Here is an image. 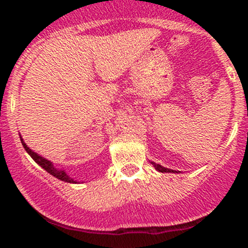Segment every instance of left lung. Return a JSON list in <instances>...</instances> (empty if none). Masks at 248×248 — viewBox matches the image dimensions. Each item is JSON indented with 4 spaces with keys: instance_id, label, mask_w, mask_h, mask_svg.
Here are the masks:
<instances>
[{
    "instance_id": "obj_1",
    "label": "left lung",
    "mask_w": 248,
    "mask_h": 248,
    "mask_svg": "<svg viewBox=\"0 0 248 248\" xmlns=\"http://www.w3.org/2000/svg\"><path fill=\"white\" fill-rule=\"evenodd\" d=\"M152 163H153V162H152ZM153 164H154V167H155V169L158 170V171H161V172H176L175 170L168 169V168L162 167V166H160V164H156V163H153Z\"/></svg>"
}]
</instances>
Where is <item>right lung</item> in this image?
Masks as SVG:
<instances>
[{"label":"right lung","mask_w":248,"mask_h":248,"mask_svg":"<svg viewBox=\"0 0 248 248\" xmlns=\"http://www.w3.org/2000/svg\"><path fill=\"white\" fill-rule=\"evenodd\" d=\"M19 136H21V135H19ZM21 142H22V144H23L24 149L27 150V153L29 154L31 157H32V160L35 161L36 163H38L39 166H41V167L43 168V169H45L47 172L51 173V175H52V176H55L56 178L61 179V181L67 182V183H77V181H75V179L71 178L69 175H66V172H65V170H59V169H57V168L53 167V164L51 163L50 161H47L46 158L42 157V156H39L38 154H36L35 152H32V150H31L30 148L28 147L27 144L24 143L23 139H22V138H21Z\"/></svg>","instance_id":"add662e5"}]
</instances>
